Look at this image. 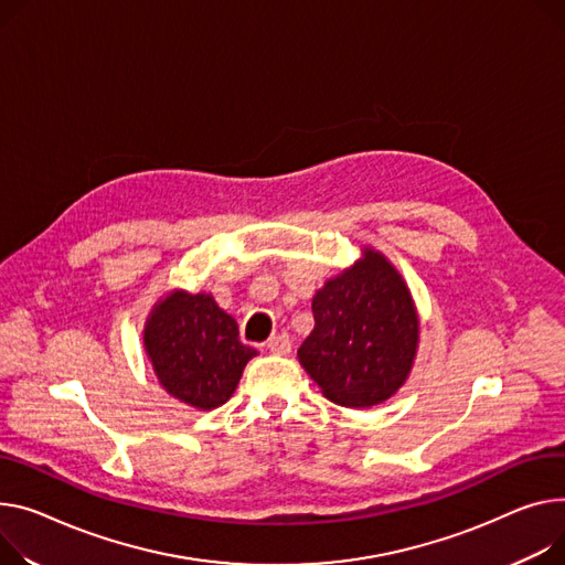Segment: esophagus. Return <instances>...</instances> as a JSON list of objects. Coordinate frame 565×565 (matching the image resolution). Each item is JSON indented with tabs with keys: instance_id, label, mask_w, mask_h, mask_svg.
<instances>
[{
	"instance_id": "esophagus-1",
	"label": "esophagus",
	"mask_w": 565,
	"mask_h": 565,
	"mask_svg": "<svg viewBox=\"0 0 565 565\" xmlns=\"http://www.w3.org/2000/svg\"><path fill=\"white\" fill-rule=\"evenodd\" d=\"M266 348L273 352V354H288L290 352V348H292V343H290V338H288V333H275V335H270L268 338V343H266Z\"/></svg>"
}]
</instances>
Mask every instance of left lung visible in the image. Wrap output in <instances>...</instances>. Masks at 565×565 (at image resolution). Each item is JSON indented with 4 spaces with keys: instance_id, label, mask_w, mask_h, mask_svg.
<instances>
[{
    "instance_id": "left-lung-1",
    "label": "left lung",
    "mask_w": 565,
    "mask_h": 565,
    "mask_svg": "<svg viewBox=\"0 0 565 565\" xmlns=\"http://www.w3.org/2000/svg\"><path fill=\"white\" fill-rule=\"evenodd\" d=\"M316 327L297 359L333 404L370 408L408 380L420 316L393 263L374 247L313 295Z\"/></svg>"
}]
</instances>
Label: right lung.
Instances as JSON below:
<instances>
[{
	"mask_svg": "<svg viewBox=\"0 0 565 565\" xmlns=\"http://www.w3.org/2000/svg\"><path fill=\"white\" fill-rule=\"evenodd\" d=\"M142 348L161 388L200 411L227 402L249 359L256 356L238 338L236 320L224 313L211 292L170 290L149 311Z\"/></svg>",
	"mask_w": 565,
	"mask_h": 565,
	"instance_id": "add662e5",
	"label": "right lung"
}]
</instances>
